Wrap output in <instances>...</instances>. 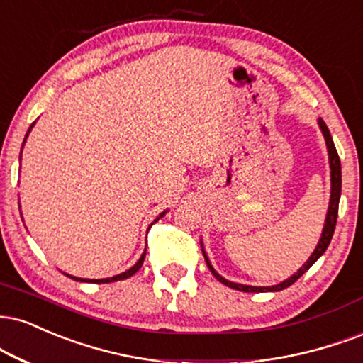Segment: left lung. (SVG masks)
Segmentation results:
<instances>
[{"label": "left lung", "instance_id": "obj_1", "mask_svg": "<svg viewBox=\"0 0 363 363\" xmlns=\"http://www.w3.org/2000/svg\"><path fill=\"white\" fill-rule=\"evenodd\" d=\"M318 125H320L321 133H323V137H325V142H326V148H328L330 176H331L330 204H328V211H326L325 226H323L320 242H318V245H316V248H314V252L311 253V257H309V259L304 262L303 267L298 269V272L292 274V276L287 277L286 281L276 284V286H245V284L231 282V281H228V279H225L223 276H220V274H218L216 270H215V267H213V265H211V262H209L206 252H204L203 242H201V250H203V255H204V260H206L208 269L211 270V274L218 279V281H220L221 284H225V286L231 287V289L243 291V292H277V291L286 289V287H289L291 284H294L296 281H298V279L303 276V274L306 272L309 267H311L314 262L320 259L323 253L326 252V248H328L331 238H333V233H335L336 218H338V203H340V194H342V164H340L338 152H336V148H335L333 138H331V133H330L328 126H326V123L321 120V118H318Z\"/></svg>", "mask_w": 363, "mask_h": 363}]
</instances>
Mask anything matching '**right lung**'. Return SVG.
Returning a JSON list of instances; mask_svg holds the SVG:
<instances>
[{"label": "right lung", "mask_w": 363, "mask_h": 363, "mask_svg": "<svg viewBox=\"0 0 363 363\" xmlns=\"http://www.w3.org/2000/svg\"><path fill=\"white\" fill-rule=\"evenodd\" d=\"M33 125H35V121L32 125H30V128H28V132H27V135H25V140H23V145H25V142H27V137H28V133L32 132V128H33ZM21 145V147H23ZM20 160H21V155H20ZM169 209H165V211H162L160 213L159 216H157V220H160V218L162 216H165V213H167ZM155 220V221H157ZM148 228H150V226H148ZM145 253H147V248L145 250H143V253L142 255H140V259H138V262L137 264L133 265V267H130L128 270H125V272H121V274H118V276H113V277H106V279H81V277H74V276H69V274H65V276L67 277H71V279H74V281H79V282H93V284H108V282H115V281H123V279H128V277H132L135 272H137V270L142 267V264H143V260H145Z\"/></svg>", "instance_id": "1"}]
</instances>
